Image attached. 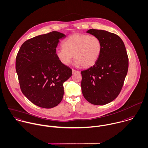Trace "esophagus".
<instances>
[{
    "instance_id": "1",
    "label": "esophagus",
    "mask_w": 148,
    "mask_h": 148,
    "mask_svg": "<svg viewBox=\"0 0 148 148\" xmlns=\"http://www.w3.org/2000/svg\"><path fill=\"white\" fill-rule=\"evenodd\" d=\"M79 73V71H77V70H74V69H73L72 70V73L74 74H75V73Z\"/></svg>"
}]
</instances>
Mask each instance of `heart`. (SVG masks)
Instances as JSON below:
<instances>
[{
  "instance_id": "1",
  "label": "heart",
  "mask_w": 148,
  "mask_h": 148,
  "mask_svg": "<svg viewBox=\"0 0 148 148\" xmlns=\"http://www.w3.org/2000/svg\"><path fill=\"white\" fill-rule=\"evenodd\" d=\"M63 47L56 51L58 58L62 64L68 66L74 58L77 66L88 67L94 65L102 50V43L96 36L74 34L63 43Z\"/></svg>"
}]
</instances>
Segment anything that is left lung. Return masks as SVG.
Returning <instances> with one entry per match:
<instances>
[{
  "instance_id": "8db88e82",
  "label": "left lung",
  "mask_w": 148,
  "mask_h": 148,
  "mask_svg": "<svg viewBox=\"0 0 148 148\" xmlns=\"http://www.w3.org/2000/svg\"><path fill=\"white\" fill-rule=\"evenodd\" d=\"M86 32L100 39L102 50L94 65L81 71L82 92L90 103L103 105L119 95L128 70V57L124 43L117 35L95 29Z\"/></svg>"
}]
</instances>
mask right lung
Segmentation results:
<instances>
[{"instance_id":"add662e5","label":"right lung","mask_w":148,"mask_h":148,"mask_svg":"<svg viewBox=\"0 0 148 148\" xmlns=\"http://www.w3.org/2000/svg\"><path fill=\"white\" fill-rule=\"evenodd\" d=\"M64 34L52 31L25 42L16 58V71L21 89L29 100L40 108L50 109L61 102L63 84L72 75L61 63L56 48Z\"/></svg>"}]
</instances>
